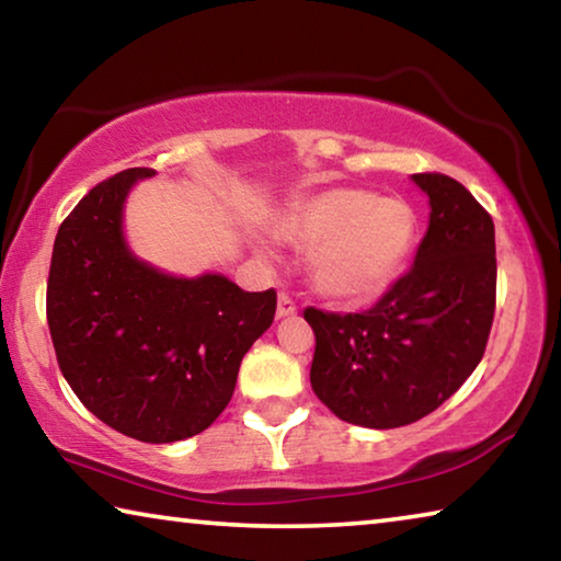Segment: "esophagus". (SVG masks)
Listing matches in <instances>:
<instances>
[{
	"label": "esophagus",
	"instance_id": "34e87169",
	"mask_svg": "<svg viewBox=\"0 0 561 561\" xmlns=\"http://www.w3.org/2000/svg\"><path fill=\"white\" fill-rule=\"evenodd\" d=\"M294 314H297V304H294V299L287 297V294H279V301H277V319L294 317Z\"/></svg>",
	"mask_w": 561,
	"mask_h": 561
}]
</instances>
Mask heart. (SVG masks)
<instances>
[{
    "label": "heart",
    "mask_w": 561,
    "mask_h": 561,
    "mask_svg": "<svg viewBox=\"0 0 561 561\" xmlns=\"http://www.w3.org/2000/svg\"><path fill=\"white\" fill-rule=\"evenodd\" d=\"M284 240L311 250L309 277L321 297L366 307L401 279L417 244V215L401 197L331 187L277 217ZM267 254V247H260Z\"/></svg>",
    "instance_id": "b5f03b06"
}]
</instances>
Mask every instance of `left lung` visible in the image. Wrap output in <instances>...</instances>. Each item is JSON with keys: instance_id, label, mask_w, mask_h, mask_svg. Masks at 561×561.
<instances>
[{"instance_id": "8db88e82", "label": "left lung", "mask_w": 561, "mask_h": 561, "mask_svg": "<svg viewBox=\"0 0 561 561\" xmlns=\"http://www.w3.org/2000/svg\"><path fill=\"white\" fill-rule=\"evenodd\" d=\"M428 230L411 272L364 314L307 309L311 388L341 421L401 428L433 413L478 368L495 317V225L458 180L411 175Z\"/></svg>"}]
</instances>
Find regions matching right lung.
Returning a JSON list of instances; mask_svg holds the SVG:
<instances>
[{"instance_id": "right-lung-1", "label": "right lung", "mask_w": 561, "mask_h": 561, "mask_svg": "<svg viewBox=\"0 0 561 561\" xmlns=\"http://www.w3.org/2000/svg\"><path fill=\"white\" fill-rule=\"evenodd\" d=\"M150 168L103 180L59 227L46 319L59 368L89 411L128 438L175 443L230 403L242 356L272 327L277 294L220 272L178 277L126 240V201Z\"/></svg>"}]
</instances>
